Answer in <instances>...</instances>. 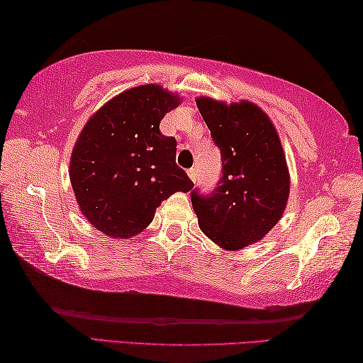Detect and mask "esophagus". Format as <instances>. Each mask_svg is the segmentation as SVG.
Returning a JSON list of instances; mask_svg holds the SVG:
<instances>
[{"label":"esophagus","instance_id":"obj_1","mask_svg":"<svg viewBox=\"0 0 363 363\" xmlns=\"http://www.w3.org/2000/svg\"><path fill=\"white\" fill-rule=\"evenodd\" d=\"M188 177L191 178L193 182H196V177H198V175H196V169H188Z\"/></svg>","mask_w":363,"mask_h":363}]
</instances>
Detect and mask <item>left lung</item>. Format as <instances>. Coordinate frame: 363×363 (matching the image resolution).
<instances>
[{"mask_svg": "<svg viewBox=\"0 0 363 363\" xmlns=\"http://www.w3.org/2000/svg\"><path fill=\"white\" fill-rule=\"evenodd\" d=\"M196 104L220 150L222 177L211 194L193 189V209L206 236L236 251L262 240L281 218L289 196L286 157L259 106L206 96Z\"/></svg>", "mask_w": 363, "mask_h": 363, "instance_id": "left-lung-1", "label": "left lung"}]
</instances>
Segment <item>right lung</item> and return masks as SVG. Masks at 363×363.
I'll list each match as a JSON object with an SVG mask.
<instances>
[{"label":"right lung","mask_w":363,"mask_h":363,"mask_svg":"<svg viewBox=\"0 0 363 363\" xmlns=\"http://www.w3.org/2000/svg\"><path fill=\"white\" fill-rule=\"evenodd\" d=\"M178 104L180 98L160 85L135 86L108 101L83 127L69 175L94 228L132 238L152 222L164 199L194 186L175 162L177 140L159 130Z\"/></svg>","instance_id":"right-lung-1"}]
</instances>
